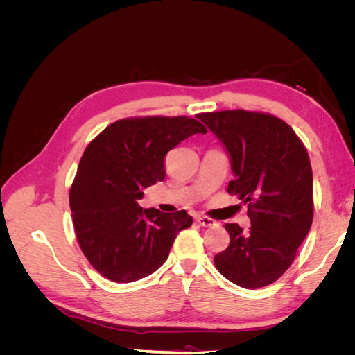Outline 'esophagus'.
Segmentation results:
<instances>
[{"instance_id":"1","label":"esophagus","mask_w":355,"mask_h":355,"mask_svg":"<svg viewBox=\"0 0 355 355\" xmlns=\"http://www.w3.org/2000/svg\"><path fill=\"white\" fill-rule=\"evenodd\" d=\"M196 220H197V223L201 225V227H213V225H216V222L207 216H197Z\"/></svg>"}]
</instances>
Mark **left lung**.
<instances>
[{
	"label": "left lung",
	"instance_id": "1",
	"mask_svg": "<svg viewBox=\"0 0 355 355\" xmlns=\"http://www.w3.org/2000/svg\"><path fill=\"white\" fill-rule=\"evenodd\" d=\"M230 155L228 192L249 204L250 228L225 223L230 245L218 271L244 288L274 283L292 265L314 216L313 170L304 144L280 118L243 110L198 114Z\"/></svg>",
	"mask_w": 355,
	"mask_h": 355
}]
</instances>
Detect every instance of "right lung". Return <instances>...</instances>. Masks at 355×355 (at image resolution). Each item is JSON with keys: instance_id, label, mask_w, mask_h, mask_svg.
Here are the masks:
<instances>
[{"instance_id": "1", "label": "right lung", "mask_w": 355, "mask_h": 355, "mask_svg": "<svg viewBox=\"0 0 355 355\" xmlns=\"http://www.w3.org/2000/svg\"><path fill=\"white\" fill-rule=\"evenodd\" d=\"M206 127L189 116L115 121L80 159L69 191L77 240L87 261L115 283L151 275L166 262L176 235L192 225L185 210L142 209L144 189L163 180L166 154Z\"/></svg>"}]
</instances>
